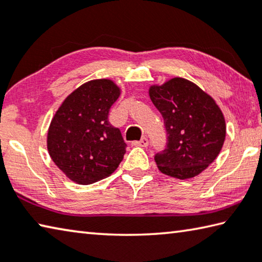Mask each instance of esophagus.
I'll return each instance as SVG.
<instances>
[{"label": "esophagus", "instance_id": "1", "mask_svg": "<svg viewBox=\"0 0 262 262\" xmlns=\"http://www.w3.org/2000/svg\"><path fill=\"white\" fill-rule=\"evenodd\" d=\"M132 144L135 145V147H148L149 140L147 137H142L140 141H134Z\"/></svg>", "mask_w": 262, "mask_h": 262}]
</instances>
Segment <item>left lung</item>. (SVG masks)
I'll return each instance as SVG.
<instances>
[{
	"instance_id": "left-lung-1",
	"label": "left lung",
	"mask_w": 262,
	"mask_h": 262,
	"mask_svg": "<svg viewBox=\"0 0 262 262\" xmlns=\"http://www.w3.org/2000/svg\"><path fill=\"white\" fill-rule=\"evenodd\" d=\"M149 95L166 130L165 148L155 155L159 171L178 179L201 173L219 156L225 140V120L215 100L180 77L151 86Z\"/></svg>"
}]
</instances>
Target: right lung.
Masks as SVG:
<instances>
[{
  "label": "right lung",
  "mask_w": 262,
  "mask_h": 262,
  "mask_svg": "<svg viewBox=\"0 0 262 262\" xmlns=\"http://www.w3.org/2000/svg\"><path fill=\"white\" fill-rule=\"evenodd\" d=\"M120 90L110 79H95L76 89L51 122L47 148L53 162L79 185H90L117 170L127 144L108 121Z\"/></svg>",
  "instance_id": "1"
}]
</instances>
